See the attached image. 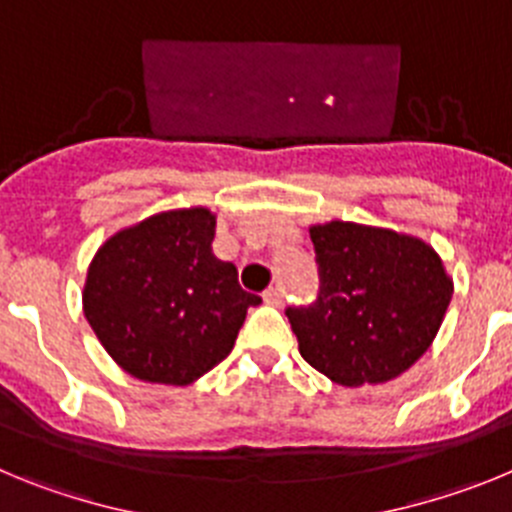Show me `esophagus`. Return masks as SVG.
I'll return each instance as SVG.
<instances>
[{"label":"esophagus","mask_w":512,"mask_h":512,"mask_svg":"<svg viewBox=\"0 0 512 512\" xmlns=\"http://www.w3.org/2000/svg\"><path fill=\"white\" fill-rule=\"evenodd\" d=\"M282 289H279V287H269V289H266V292H264V302H266V305H274V307H279V305H282Z\"/></svg>","instance_id":"obj_1"}]
</instances>
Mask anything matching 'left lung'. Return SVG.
Listing matches in <instances>:
<instances>
[{
  "mask_svg": "<svg viewBox=\"0 0 512 512\" xmlns=\"http://www.w3.org/2000/svg\"><path fill=\"white\" fill-rule=\"evenodd\" d=\"M320 297L289 307L300 354L341 384H382L408 372L441 328L454 279L433 246L390 228L330 220L310 225Z\"/></svg>",
  "mask_w": 512,
  "mask_h": 512,
  "instance_id": "1",
  "label": "left lung"
}]
</instances>
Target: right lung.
I'll return each instance as SVG.
<instances>
[{"label":"right lung","mask_w":512,"mask_h":512,"mask_svg":"<svg viewBox=\"0 0 512 512\" xmlns=\"http://www.w3.org/2000/svg\"><path fill=\"white\" fill-rule=\"evenodd\" d=\"M207 207L166 210L110 235L94 253L81 292L84 318L122 372L184 387L233 351L261 297L212 253Z\"/></svg>","instance_id":"obj_1"}]
</instances>
